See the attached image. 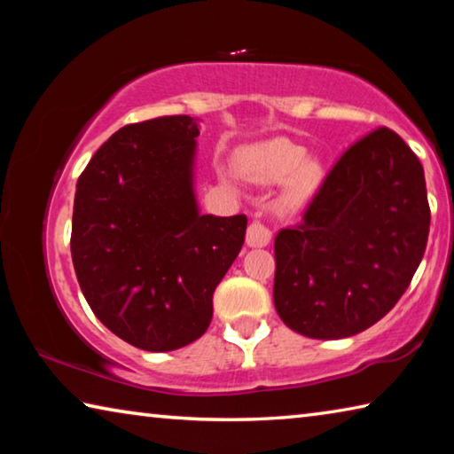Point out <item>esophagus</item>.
<instances>
[{"label":"esophagus","instance_id":"34e87169","mask_svg":"<svg viewBox=\"0 0 454 454\" xmlns=\"http://www.w3.org/2000/svg\"><path fill=\"white\" fill-rule=\"evenodd\" d=\"M270 238H272V232L268 230L264 222H260L258 218L250 222L248 234H246V242H248V246H252V248H260V246H266L270 242Z\"/></svg>","mask_w":454,"mask_h":454}]
</instances>
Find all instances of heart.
<instances>
[{
	"instance_id": "b5f03b06",
	"label": "heart",
	"mask_w": 454,
	"mask_h": 454,
	"mask_svg": "<svg viewBox=\"0 0 454 454\" xmlns=\"http://www.w3.org/2000/svg\"><path fill=\"white\" fill-rule=\"evenodd\" d=\"M306 150L288 140H272L252 145L240 156V168L248 178L256 182H282L292 175L288 184V200L301 204L309 198L322 180V168L314 160H304Z\"/></svg>"
}]
</instances>
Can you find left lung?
Returning a JSON list of instances; mask_svg holds the SVG:
<instances>
[{
    "mask_svg": "<svg viewBox=\"0 0 454 454\" xmlns=\"http://www.w3.org/2000/svg\"><path fill=\"white\" fill-rule=\"evenodd\" d=\"M428 226L417 153L393 129H372L330 168L302 220L276 234V312L309 338L363 333L409 288Z\"/></svg>",
    "mask_w": 454,
    "mask_h": 454,
    "instance_id": "8db88e82",
    "label": "left lung"
}]
</instances>
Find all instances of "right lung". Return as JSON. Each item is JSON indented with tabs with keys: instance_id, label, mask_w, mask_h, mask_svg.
<instances>
[{
	"instance_id": "right-lung-1",
	"label": "right lung",
	"mask_w": 454,
	"mask_h": 454,
	"mask_svg": "<svg viewBox=\"0 0 454 454\" xmlns=\"http://www.w3.org/2000/svg\"><path fill=\"white\" fill-rule=\"evenodd\" d=\"M190 116L120 128L75 186L72 260L90 309L132 347H186L212 320V294L240 252L248 218L198 214Z\"/></svg>"
}]
</instances>
